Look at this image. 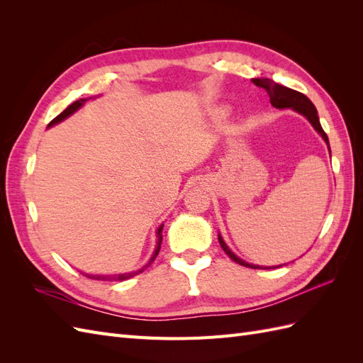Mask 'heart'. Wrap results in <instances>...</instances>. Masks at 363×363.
<instances>
[{
	"label": "heart",
	"mask_w": 363,
	"mask_h": 363,
	"mask_svg": "<svg viewBox=\"0 0 363 363\" xmlns=\"http://www.w3.org/2000/svg\"><path fill=\"white\" fill-rule=\"evenodd\" d=\"M223 113H225V111H223Z\"/></svg>",
	"instance_id": "1"
}]
</instances>
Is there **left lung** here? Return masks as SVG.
<instances>
[{
    "label": "left lung",
    "instance_id": "8db88e82",
    "mask_svg": "<svg viewBox=\"0 0 363 363\" xmlns=\"http://www.w3.org/2000/svg\"><path fill=\"white\" fill-rule=\"evenodd\" d=\"M252 83H255L256 86L259 87H263L269 95V101L271 104L276 107V108H292V111L298 112L300 115H303L304 118H307V121L312 124V127L318 131V133L321 135V138L324 139V142L327 144V148L328 151H330V144H328V138L325 135V131L323 130L321 127V123H320V118H318V112L316 108L313 106V103L307 98L304 94L301 92H296L294 89H289V87L286 86H281L279 83H276L271 79H252L251 80ZM218 240H219V245H221V248L227 252V256L235 260L236 263H239V265L242 267H247V268H252V269H269V268H279V267H260V265H255V263H248L245 260H242L240 257H238L235 252L228 248V245L224 242L223 236L218 233Z\"/></svg>",
    "mask_w": 363,
    "mask_h": 363
}]
</instances>
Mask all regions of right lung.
<instances>
[{
    "mask_svg": "<svg viewBox=\"0 0 363 363\" xmlns=\"http://www.w3.org/2000/svg\"><path fill=\"white\" fill-rule=\"evenodd\" d=\"M92 98V96H91ZM89 100V98H80V100H77V101H74L71 106H68L67 108H65V111L59 115V116H56L54 118L51 123L48 124V127H52V125H56V124H59V123H62L63 119H67L68 116H71L72 113H75L77 111H79V108ZM162 230H163V224L157 228V232H156V235H157V245H156V250H155V252H152V256H151V259H150V262L147 263V265H144L140 269H136V271H131V272H124V274H112V276H100V274H84L86 277H89V279H94V280H127V279H130V277H133V276H138V274H140L142 271H144L147 267H150L151 263H152V260H155L156 257H157V255H159V251H160V244H162Z\"/></svg>",
    "mask_w": 363,
    "mask_h": 363,
    "instance_id": "add662e5",
    "label": "right lung"
}]
</instances>
